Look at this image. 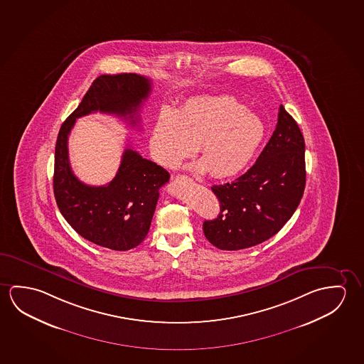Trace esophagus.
<instances>
[{"instance_id": "34e87169", "label": "esophagus", "mask_w": 364, "mask_h": 364, "mask_svg": "<svg viewBox=\"0 0 364 364\" xmlns=\"http://www.w3.org/2000/svg\"><path fill=\"white\" fill-rule=\"evenodd\" d=\"M176 181H178V182H191L192 179H191L188 176H185V174H178V176L176 177Z\"/></svg>"}]
</instances>
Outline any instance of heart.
<instances>
[{"label":"heart","instance_id":"1","mask_svg":"<svg viewBox=\"0 0 364 364\" xmlns=\"http://www.w3.org/2000/svg\"><path fill=\"white\" fill-rule=\"evenodd\" d=\"M266 135L259 116L229 96H198L179 109L164 110L151 130L149 146L162 167H178L196 145L201 161L215 178L240 173L252 162Z\"/></svg>","mask_w":364,"mask_h":364}]
</instances>
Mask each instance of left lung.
Instances as JSON below:
<instances>
[{"instance_id":"8db88e82","label":"left lung","mask_w":364,"mask_h":364,"mask_svg":"<svg viewBox=\"0 0 364 364\" xmlns=\"http://www.w3.org/2000/svg\"><path fill=\"white\" fill-rule=\"evenodd\" d=\"M305 183V140L281 105L276 130L253 167L231 183L211 187L220 213L203 223L205 237L221 250L266 242L291 219Z\"/></svg>"}]
</instances>
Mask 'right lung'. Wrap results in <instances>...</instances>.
Here are the masks:
<instances>
[{
	"label": "right lung",
	"mask_w": 364,
	"mask_h": 364,
	"mask_svg": "<svg viewBox=\"0 0 364 364\" xmlns=\"http://www.w3.org/2000/svg\"><path fill=\"white\" fill-rule=\"evenodd\" d=\"M150 91L151 82L143 75H100L59 130L53 176L59 211L81 237L104 248L129 250L144 240L159 190L171 176L156 163L127 148L110 183L97 187L85 185L70 168L68 135L78 117L97 111L136 125L138 111Z\"/></svg>",
	"instance_id": "right-lung-1"
}]
</instances>
